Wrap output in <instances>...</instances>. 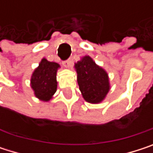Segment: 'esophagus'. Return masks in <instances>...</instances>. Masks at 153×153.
Returning <instances> with one entry per match:
<instances>
[{
    "label": "esophagus",
    "mask_w": 153,
    "mask_h": 153,
    "mask_svg": "<svg viewBox=\"0 0 153 153\" xmlns=\"http://www.w3.org/2000/svg\"><path fill=\"white\" fill-rule=\"evenodd\" d=\"M63 65H64V66H65V68H69V67H70V65H71V60H70V59H68V60L65 61V62L63 63Z\"/></svg>",
    "instance_id": "esophagus-1"
}]
</instances>
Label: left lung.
<instances>
[{
  "label": "left lung",
  "instance_id": "obj_1",
  "mask_svg": "<svg viewBox=\"0 0 153 153\" xmlns=\"http://www.w3.org/2000/svg\"><path fill=\"white\" fill-rule=\"evenodd\" d=\"M77 81L85 101L100 104L105 100L111 88L106 71L96 64L89 56H84L74 65Z\"/></svg>",
  "mask_w": 153,
  "mask_h": 153
}]
</instances>
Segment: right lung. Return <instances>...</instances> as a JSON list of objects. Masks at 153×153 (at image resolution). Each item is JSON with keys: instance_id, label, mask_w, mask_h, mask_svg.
Returning a JSON list of instances; mask_svg holds the SVG:
<instances>
[{"instance_id": "right-lung-1", "label": "right lung", "mask_w": 153, "mask_h": 153, "mask_svg": "<svg viewBox=\"0 0 153 153\" xmlns=\"http://www.w3.org/2000/svg\"><path fill=\"white\" fill-rule=\"evenodd\" d=\"M58 68H60L59 64L42 58L39 66L33 71L30 85L34 96L41 101L48 102L53 98L57 88L56 73Z\"/></svg>"}]
</instances>
